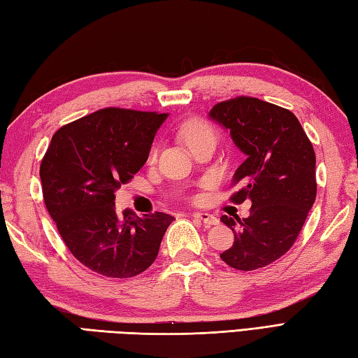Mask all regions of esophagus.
Instances as JSON below:
<instances>
[{
  "mask_svg": "<svg viewBox=\"0 0 358 358\" xmlns=\"http://www.w3.org/2000/svg\"><path fill=\"white\" fill-rule=\"evenodd\" d=\"M196 220H199V221H202L203 224H207V225H216L217 222V217L216 216H213V215H210V213H206V211H198V213H194L193 215Z\"/></svg>",
  "mask_w": 358,
  "mask_h": 358,
  "instance_id": "esophagus-1",
  "label": "esophagus"
}]
</instances>
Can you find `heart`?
Listing matches in <instances>:
<instances>
[{"mask_svg":"<svg viewBox=\"0 0 358 358\" xmlns=\"http://www.w3.org/2000/svg\"><path fill=\"white\" fill-rule=\"evenodd\" d=\"M180 136L184 137L185 143L188 145L189 148L193 147V145L199 143L202 141H207V138H215V129L211 128V125L206 120L202 119H192L185 122L184 125L180 128ZM151 157L155 159L156 157V152L152 151Z\"/></svg>","mask_w":358,"mask_h":358,"instance_id":"obj_1","label":"heart"}]
</instances>
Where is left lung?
Here are the masks:
<instances>
[{
	"label": "left lung",
	"instance_id": "8db88e82",
	"mask_svg": "<svg viewBox=\"0 0 358 358\" xmlns=\"http://www.w3.org/2000/svg\"><path fill=\"white\" fill-rule=\"evenodd\" d=\"M210 119L229 131L245 160L233 174L241 189L231 202L252 201L249 217L221 216L235 241L221 259L238 271H257L286 253L315 202V151L289 109L255 97L221 101Z\"/></svg>",
	"mask_w": 358,
	"mask_h": 358
}]
</instances>
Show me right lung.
I'll list each match as a JSON object with an SVG mask.
<instances>
[{
  "label": "right lung",
  "instance_id": "1",
  "mask_svg": "<svg viewBox=\"0 0 358 358\" xmlns=\"http://www.w3.org/2000/svg\"><path fill=\"white\" fill-rule=\"evenodd\" d=\"M169 114L105 108L62 127L40 165L43 198L69 252L92 272L131 278L155 262L174 217L115 211Z\"/></svg>",
  "mask_w": 358,
  "mask_h": 358
}]
</instances>
